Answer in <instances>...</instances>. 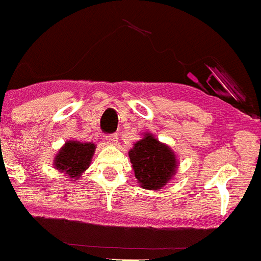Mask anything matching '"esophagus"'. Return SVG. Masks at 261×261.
<instances>
[{
	"mask_svg": "<svg viewBox=\"0 0 261 261\" xmlns=\"http://www.w3.org/2000/svg\"><path fill=\"white\" fill-rule=\"evenodd\" d=\"M106 140L107 143L111 144V145H116V144L118 143V134L117 133L110 134V135L106 138Z\"/></svg>",
	"mask_w": 261,
	"mask_h": 261,
	"instance_id": "1",
	"label": "esophagus"
}]
</instances>
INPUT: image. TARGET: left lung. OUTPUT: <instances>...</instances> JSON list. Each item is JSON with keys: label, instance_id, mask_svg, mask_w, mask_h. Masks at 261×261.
<instances>
[{"label": "left lung", "instance_id": "left-lung-1", "mask_svg": "<svg viewBox=\"0 0 261 261\" xmlns=\"http://www.w3.org/2000/svg\"><path fill=\"white\" fill-rule=\"evenodd\" d=\"M135 177L145 189H159L172 178L177 168L174 152L152 135L134 145L128 152Z\"/></svg>", "mask_w": 261, "mask_h": 261}]
</instances>
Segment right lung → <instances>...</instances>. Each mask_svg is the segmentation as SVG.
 <instances>
[{
    "instance_id": "obj_1",
    "label": "right lung",
    "mask_w": 261,
    "mask_h": 261,
    "mask_svg": "<svg viewBox=\"0 0 261 261\" xmlns=\"http://www.w3.org/2000/svg\"><path fill=\"white\" fill-rule=\"evenodd\" d=\"M94 149L96 146L92 143L68 141L55 158V167L65 172L69 177H75L78 179L81 173L89 167Z\"/></svg>"
}]
</instances>
